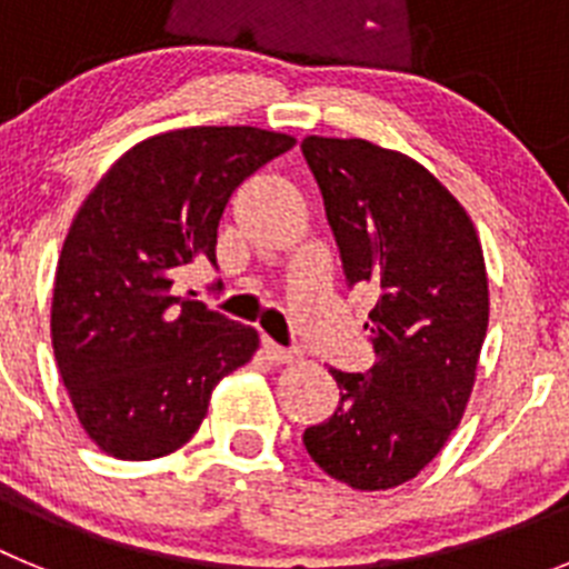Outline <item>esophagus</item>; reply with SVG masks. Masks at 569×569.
I'll return each mask as SVG.
<instances>
[{"instance_id": "1", "label": "esophagus", "mask_w": 569, "mask_h": 569, "mask_svg": "<svg viewBox=\"0 0 569 569\" xmlns=\"http://www.w3.org/2000/svg\"><path fill=\"white\" fill-rule=\"evenodd\" d=\"M261 350H264V356H268L270 361H276V365H288V361H293L296 356H299L296 350H290V347L276 345L270 336H261Z\"/></svg>"}]
</instances>
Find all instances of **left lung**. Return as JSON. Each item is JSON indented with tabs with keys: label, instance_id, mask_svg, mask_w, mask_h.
I'll return each instance as SVG.
<instances>
[{
	"label": "left lung",
	"instance_id": "left-lung-1",
	"mask_svg": "<svg viewBox=\"0 0 569 569\" xmlns=\"http://www.w3.org/2000/svg\"><path fill=\"white\" fill-rule=\"evenodd\" d=\"M301 156L347 288L376 290L365 325L376 365L330 370L339 407L301 441L333 479L390 490L439 456L465 413L490 316L485 256L465 208L405 153L308 136Z\"/></svg>",
	"mask_w": 569,
	"mask_h": 569
}]
</instances>
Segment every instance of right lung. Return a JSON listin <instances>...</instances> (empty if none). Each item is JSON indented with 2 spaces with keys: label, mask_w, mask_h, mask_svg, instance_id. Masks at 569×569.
<instances>
[{
  "label": "right lung",
  "mask_w": 569,
  "mask_h": 569,
  "mask_svg": "<svg viewBox=\"0 0 569 569\" xmlns=\"http://www.w3.org/2000/svg\"><path fill=\"white\" fill-rule=\"evenodd\" d=\"M296 144L259 128H184L119 159L70 224L50 336L88 436L116 459H159L199 430L213 387L259 333L173 296L184 264L216 268V233L250 173Z\"/></svg>",
  "instance_id": "1"
}]
</instances>
